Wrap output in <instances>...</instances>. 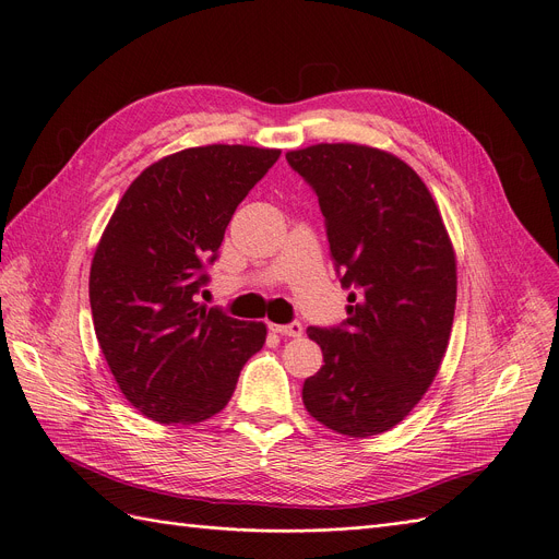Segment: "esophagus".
I'll list each match as a JSON object with an SVG mask.
<instances>
[{"label":"esophagus","mask_w":559,"mask_h":559,"mask_svg":"<svg viewBox=\"0 0 559 559\" xmlns=\"http://www.w3.org/2000/svg\"><path fill=\"white\" fill-rule=\"evenodd\" d=\"M271 330L280 336H288V338H300L305 326L300 322H290V324H271Z\"/></svg>","instance_id":"34e87169"}]
</instances>
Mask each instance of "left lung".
<instances>
[{
	"instance_id": "obj_1",
	"label": "left lung",
	"mask_w": 559,
	"mask_h": 559,
	"mask_svg": "<svg viewBox=\"0 0 559 559\" xmlns=\"http://www.w3.org/2000/svg\"><path fill=\"white\" fill-rule=\"evenodd\" d=\"M286 159L316 191L341 284L338 330L309 326L324 366L302 402L326 429L370 438L397 426L433 383L455 313V250L404 159L366 144H313Z\"/></svg>"
}]
</instances>
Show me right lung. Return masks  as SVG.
I'll return each mask as SVG.
<instances>
[{
	"label": "right lung",
	"instance_id": "1",
	"mask_svg": "<svg viewBox=\"0 0 559 559\" xmlns=\"http://www.w3.org/2000/svg\"><path fill=\"white\" fill-rule=\"evenodd\" d=\"M280 148L210 144L146 167L121 195L90 269L96 341L123 397L159 424L191 426L221 413L266 324L207 309L225 227Z\"/></svg>",
	"mask_w": 559,
	"mask_h": 559
}]
</instances>
